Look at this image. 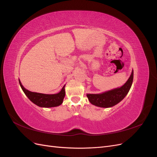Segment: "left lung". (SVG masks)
Segmentation results:
<instances>
[{
    "label": "left lung",
    "mask_w": 157,
    "mask_h": 157,
    "mask_svg": "<svg viewBox=\"0 0 157 157\" xmlns=\"http://www.w3.org/2000/svg\"><path fill=\"white\" fill-rule=\"evenodd\" d=\"M134 78V72H132L127 82L121 88L99 94H88L86 96L89 101L93 105L100 107H111L121 101L129 92Z\"/></svg>",
    "instance_id": "left-lung-1"
}]
</instances>
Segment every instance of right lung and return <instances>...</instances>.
Returning a JSON list of instances; mask_svg holds the SVG:
<instances>
[{
  "label": "right lung",
  "instance_id": "add662e5",
  "mask_svg": "<svg viewBox=\"0 0 157 157\" xmlns=\"http://www.w3.org/2000/svg\"><path fill=\"white\" fill-rule=\"evenodd\" d=\"M19 82L22 88L23 92L30 100L36 104V105L42 107H57L61 105L65 95V86L62 88L61 91L56 94H44L36 92H32L25 89L19 80Z\"/></svg>",
  "mask_w": 157,
  "mask_h": 157
}]
</instances>
